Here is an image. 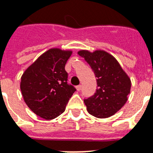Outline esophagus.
<instances>
[{
  "instance_id": "34e87169",
  "label": "esophagus",
  "mask_w": 153,
  "mask_h": 153,
  "mask_svg": "<svg viewBox=\"0 0 153 153\" xmlns=\"http://www.w3.org/2000/svg\"><path fill=\"white\" fill-rule=\"evenodd\" d=\"M81 88H82V85H78V86H76V89L77 91H80Z\"/></svg>"
}]
</instances>
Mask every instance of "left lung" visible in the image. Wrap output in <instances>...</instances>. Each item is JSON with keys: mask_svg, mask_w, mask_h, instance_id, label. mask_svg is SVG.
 I'll use <instances>...</instances> for the list:
<instances>
[{"mask_svg": "<svg viewBox=\"0 0 153 153\" xmlns=\"http://www.w3.org/2000/svg\"><path fill=\"white\" fill-rule=\"evenodd\" d=\"M78 53L89 65L97 79L96 93L84 100L87 111L97 118L113 116L128 101L131 79L117 59L106 51L81 50Z\"/></svg>", "mask_w": 153, "mask_h": 153, "instance_id": "obj_1", "label": "left lung"}]
</instances>
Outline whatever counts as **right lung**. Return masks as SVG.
Returning <instances> with one entry per match:
<instances>
[{"mask_svg": "<svg viewBox=\"0 0 153 153\" xmlns=\"http://www.w3.org/2000/svg\"><path fill=\"white\" fill-rule=\"evenodd\" d=\"M72 51L51 48L27 68L21 77L24 101L34 114L53 120L66 108L75 88L67 83L65 68Z\"/></svg>", "mask_w": 153, "mask_h": 153, "instance_id": "add662e5", "label": "right lung"}]
</instances>
